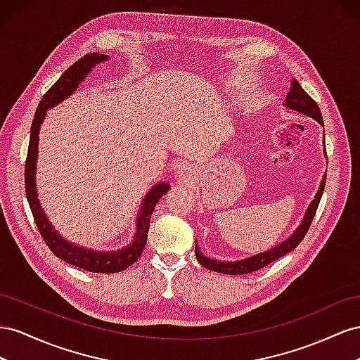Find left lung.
<instances>
[{"label":"left lung","instance_id":"8db88e82","mask_svg":"<svg viewBox=\"0 0 360 360\" xmlns=\"http://www.w3.org/2000/svg\"><path fill=\"white\" fill-rule=\"evenodd\" d=\"M285 105L291 108V110L302 112V115L314 117L318 123H320V125H323V116H321L320 107L316 105V102L306 94L303 87L299 83H297L295 79H292L291 90L288 91V95H286ZM324 187H326V176L321 181V186H320V188H318L315 199L309 205V208H307L302 224L299 226V228H297V231L291 235L288 240L281 243L279 245H276L274 249H270V250H266L264 253L252 256V258L237 261V262H223V261L220 262V261H214L211 258H205V256L200 253V250L196 248L198 261L200 262V265L205 266V269L217 271V273H223V274H248V273H253L256 270H261V269H264L265 265H269L273 261L282 258V256H285L286 253H290L291 250H294L297 245H299L303 241L307 231H309L311 223L315 217L318 203H320V200H321Z\"/></svg>","mask_w":360,"mask_h":360}]
</instances>
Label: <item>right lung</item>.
Masks as SVG:
<instances>
[{
  "label": "right lung",
  "mask_w": 360,
  "mask_h": 360,
  "mask_svg": "<svg viewBox=\"0 0 360 360\" xmlns=\"http://www.w3.org/2000/svg\"><path fill=\"white\" fill-rule=\"evenodd\" d=\"M107 56L91 53L86 54L77 60L74 65L68 68L63 75H61L56 83L51 86V89L40 99V104L36 110V115L32 123V134H30V145L25 160V194L32 208L34 223L37 229L42 235L44 241L53 252L57 258L63 259L65 262L75 265L78 269H83L91 273H119L122 270L128 269L129 265L134 264L143 253L146 241H148V232H149V223L150 215L155 210L157 202L164 196L170 188L169 184L162 182L153 187L148 196L143 202L141 211L137 217V232L134 235V240L125 249L119 252H95L87 250L84 248H78V245L68 243L57 233V231L51 226L48 221L45 212L42 211L37 200L36 193V160H37V143H39V128L40 123L46 116V110L54 107L58 102L68 98L70 94H74L75 89L84 77L89 74L90 69L94 68L99 61L105 60Z\"/></svg>",
  "instance_id": "right-lung-1"
}]
</instances>
